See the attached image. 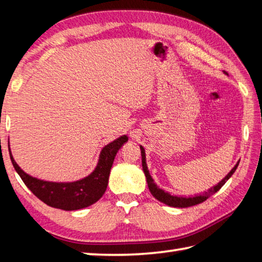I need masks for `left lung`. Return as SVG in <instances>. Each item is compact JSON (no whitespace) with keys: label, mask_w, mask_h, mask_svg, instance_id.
Instances as JSON below:
<instances>
[{"label":"left lung","mask_w":262,"mask_h":262,"mask_svg":"<svg viewBox=\"0 0 262 262\" xmlns=\"http://www.w3.org/2000/svg\"><path fill=\"white\" fill-rule=\"evenodd\" d=\"M225 74H227L226 72H224ZM141 154H142V166H143V171L144 173H145L146 177V181H147V186L149 191L154 196V198H157L158 200H160L161 203H163L168 206H171V207H179V208H186V207H190V206H194V205H198L200 203H204L206 199L209 198L211 194L216 193L217 191L220 190V189L225 185V182L230 179L232 177V174L234 173L238 162L235 164L234 168H233L230 172L229 174H227L223 180L220 181L217 183L216 186L211 187L210 189H208L207 191H205L203 194H198V196H194V197H177V196H171L169 192H166L162 189H160L157 185L154 183V180L152 179L151 174H149L148 169H147V165H146V161H145V149L143 148V146H141Z\"/></svg>","instance_id":"left-lung-1"}]
</instances>
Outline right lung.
<instances>
[{"label":"right lung","instance_id":"right-lung-1","mask_svg":"<svg viewBox=\"0 0 262 262\" xmlns=\"http://www.w3.org/2000/svg\"><path fill=\"white\" fill-rule=\"evenodd\" d=\"M127 141L128 137L124 135L105 145L100 154L96 170L84 179L68 183L48 182L30 177L20 169V166L15 163L10 148L9 152L11 162H12L15 171L18 172L25 185L30 189V191L37 198L54 208L76 210L88 207L102 197L108 186L110 170L116 154L122 144Z\"/></svg>","mask_w":262,"mask_h":262}]
</instances>
